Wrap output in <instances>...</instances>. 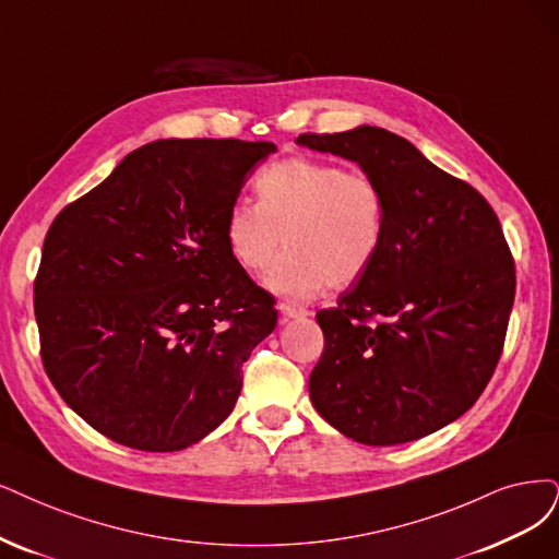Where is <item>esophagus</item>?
<instances>
[{
    "label": "esophagus",
    "instance_id": "34e87169",
    "mask_svg": "<svg viewBox=\"0 0 559 559\" xmlns=\"http://www.w3.org/2000/svg\"><path fill=\"white\" fill-rule=\"evenodd\" d=\"M278 311H281V316H283V320H295V318L311 316V311H308V308L297 306V304H287V301H283V304L278 306Z\"/></svg>",
    "mask_w": 559,
    "mask_h": 559
}]
</instances>
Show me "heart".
<instances>
[{
  "label": "heart",
  "mask_w": 559,
  "mask_h": 559,
  "mask_svg": "<svg viewBox=\"0 0 559 559\" xmlns=\"http://www.w3.org/2000/svg\"><path fill=\"white\" fill-rule=\"evenodd\" d=\"M258 204L237 200L225 214L227 251L246 272L287 299H308L324 285L345 287L378 258L386 230L380 183L332 160L293 156L262 168L253 181Z\"/></svg>",
  "instance_id": "heart-1"
}]
</instances>
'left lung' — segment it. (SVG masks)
<instances>
[{
    "mask_svg": "<svg viewBox=\"0 0 559 559\" xmlns=\"http://www.w3.org/2000/svg\"><path fill=\"white\" fill-rule=\"evenodd\" d=\"M297 142L359 163L386 202L378 258L316 316L324 349L311 401L361 444L430 436L477 403L502 357L515 264L500 218L396 133L359 127Z\"/></svg>",
    "mask_w": 559,
    "mask_h": 559,
    "instance_id": "8db88e82",
    "label": "left lung"
}]
</instances>
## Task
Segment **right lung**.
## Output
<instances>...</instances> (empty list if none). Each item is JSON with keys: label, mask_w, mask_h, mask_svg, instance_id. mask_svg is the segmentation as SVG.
<instances>
[{"label": "right lung", "mask_w": 559, "mask_h": 559, "mask_svg": "<svg viewBox=\"0 0 559 559\" xmlns=\"http://www.w3.org/2000/svg\"><path fill=\"white\" fill-rule=\"evenodd\" d=\"M272 142L158 140L57 214L34 281L44 368L100 436L179 451L230 415L276 299L223 223Z\"/></svg>", "instance_id": "right-lung-1"}]
</instances>
